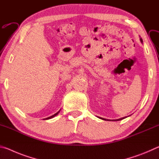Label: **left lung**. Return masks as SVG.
Here are the masks:
<instances>
[{
    "mask_svg": "<svg viewBox=\"0 0 159 159\" xmlns=\"http://www.w3.org/2000/svg\"><path fill=\"white\" fill-rule=\"evenodd\" d=\"M140 41L142 43V39H140ZM125 117H123V118H118V119H117V120H122V119H123V118H125ZM102 119H103V120H107V119H104V118H101Z\"/></svg>",
    "mask_w": 159,
    "mask_h": 159,
    "instance_id": "left-lung-1",
    "label": "left lung"
}]
</instances>
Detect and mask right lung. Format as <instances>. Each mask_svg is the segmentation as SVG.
Masks as SVG:
<instances>
[{
  "label": "right lung",
  "instance_id": "add662e5",
  "mask_svg": "<svg viewBox=\"0 0 159 159\" xmlns=\"http://www.w3.org/2000/svg\"><path fill=\"white\" fill-rule=\"evenodd\" d=\"M59 112H60V111H59L58 112H57V113H56V114H54V115H52V116H50V117H48V118H45V119H50V118H53L54 116H55L56 115H57L58 114V113Z\"/></svg>",
  "mask_w": 159,
  "mask_h": 159
}]
</instances>
